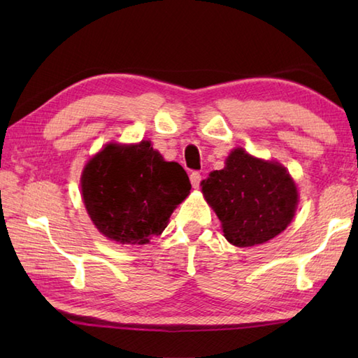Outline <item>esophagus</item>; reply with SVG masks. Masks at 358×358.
<instances>
[{"mask_svg": "<svg viewBox=\"0 0 358 358\" xmlns=\"http://www.w3.org/2000/svg\"><path fill=\"white\" fill-rule=\"evenodd\" d=\"M191 185H192V187H199L200 186V183H201V175H200V172H192L191 173Z\"/></svg>", "mask_w": 358, "mask_h": 358, "instance_id": "34e87169", "label": "esophagus"}]
</instances>
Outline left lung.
I'll use <instances>...</instances> for the list:
<instances>
[{
  "label": "left lung",
  "instance_id": "1",
  "mask_svg": "<svg viewBox=\"0 0 358 358\" xmlns=\"http://www.w3.org/2000/svg\"><path fill=\"white\" fill-rule=\"evenodd\" d=\"M201 192L222 222L226 240L238 248L277 237L292 222L299 203L296 186L283 166L241 148L226 158L224 169L201 181Z\"/></svg>",
  "mask_w": 358,
  "mask_h": 358
}]
</instances>
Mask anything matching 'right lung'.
<instances>
[{
	"instance_id": "obj_1",
	"label": "right lung",
	"mask_w": 358,
	"mask_h": 358,
	"mask_svg": "<svg viewBox=\"0 0 358 358\" xmlns=\"http://www.w3.org/2000/svg\"><path fill=\"white\" fill-rule=\"evenodd\" d=\"M191 191L178 163L164 162L143 140L108 144L81 175L83 201L96 229L121 245H146L159 235Z\"/></svg>"
}]
</instances>
